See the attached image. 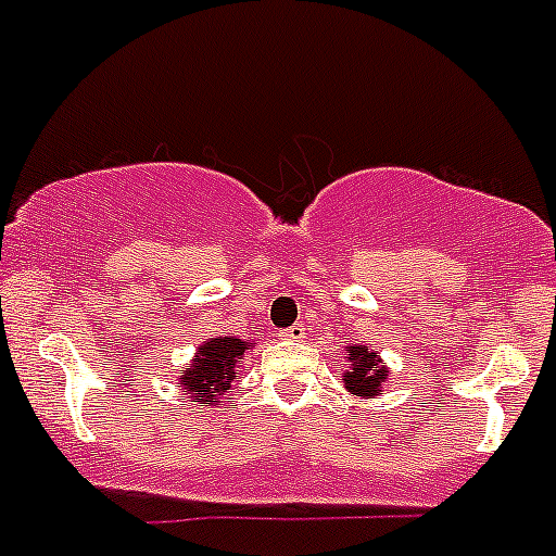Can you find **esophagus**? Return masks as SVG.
Listing matches in <instances>:
<instances>
[{"label": "esophagus", "instance_id": "esophagus-1", "mask_svg": "<svg viewBox=\"0 0 556 556\" xmlns=\"http://www.w3.org/2000/svg\"><path fill=\"white\" fill-rule=\"evenodd\" d=\"M279 337L288 339V342H301V339H304V323H293V326L285 328Z\"/></svg>", "mask_w": 556, "mask_h": 556}]
</instances>
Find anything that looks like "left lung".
Instances as JSON below:
<instances>
[{
	"label": "left lung",
	"instance_id": "8db88e82",
	"mask_svg": "<svg viewBox=\"0 0 556 556\" xmlns=\"http://www.w3.org/2000/svg\"><path fill=\"white\" fill-rule=\"evenodd\" d=\"M350 371L344 375V386L355 393V396H375L380 386L386 382V366L380 364L375 353L364 344L350 348Z\"/></svg>",
	"mask_w": 556,
	"mask_h": 556
}]
</instances>
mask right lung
<instances>
[{
    "instance_id": "1",
    "label": "right lung",
    "mask_w": 556,
    "mask_h": 556,
    "mask_svg": "<svg viewBox=\"0 0 556 556\" xmlns=\"http://www.w3.org/2000/svg\"><path fill=\"white\" fill-rule=\"evenodd\" d=\"M252 342H241V339L223 337V339H208L206 344L198 348L195 364L187 371H181V386L187 388L192 399H198L203 404H212L214 399L223 391H228L230 380L239 377L236 369V361L244 355V350H250Z\"/></svg>"
}]
</instances>
